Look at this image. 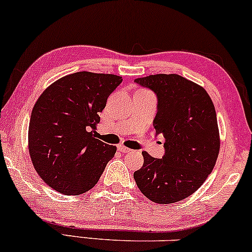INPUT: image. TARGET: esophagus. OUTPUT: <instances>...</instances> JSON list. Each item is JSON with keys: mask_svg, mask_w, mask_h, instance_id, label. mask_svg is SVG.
<instances>
[{"mask_svg": "<svg viewBox=\"0 0 252 252\" xmlns=\"http://www.w3.org/2000/svg\"><path fill=\"white\" fill-rule=\"evenodd\" d=\"M117 149H119L121 152H130V151H131V150H130L129 148H126V146H124L123 144L117 145Z\"/></svg>", "mask_w": 252, "mask_h": 252, "instance_id": "obj_1", "label": "esophagus"}]
</instances>
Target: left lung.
Listing matches in <instances>:
<instances>
[{"mask_svg":"<svg viewBox=\"0 0 252 252\" xmlns=\"http://www.w3.org/2000/svg\"><path fill=\"white\" fill-rule=\"evenodd\" d=\"M135 82L157 95L154 126L164 136L165 155L158 159L143 151L144 164L133 178L151 201H181L201 187L215 166L220 132L214 103L205 88L178 74L149 75Z\"/></svg>","mask_w":252,"mask_h":252,"instance_id":"obj_1","label":"left lung"}]
</instances>
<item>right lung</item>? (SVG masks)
<instances>
[{
  "label": "right lung",
  "mask_w": 252,
  "mask_h": 252,
  "mask_svg": "<svg viewBox=\"0 0 252 252\" xmlns=\"http://www.w3.org/2000/svg\"><path fill=\"white\" fill-rule=\"evenodd\" d=\"M122 76L76 72L50 85L38 97L29 123V154L38 176L65 195L97 184L116 146L95 138L98 114Z\"/></svg>",
  "instance_id": "right-lung-1"
}]
</instances>
